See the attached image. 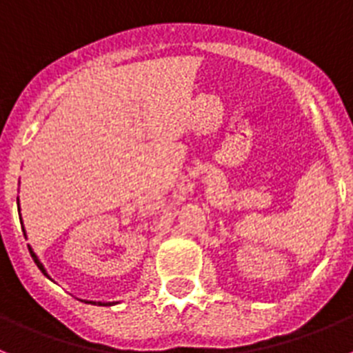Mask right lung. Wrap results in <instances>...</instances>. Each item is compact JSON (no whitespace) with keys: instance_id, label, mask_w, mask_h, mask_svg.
Returning a JSON list of instances; mask_svg holds the SVG:
<instances>
[{"instance_id":"add662e5","label":"right lung","mask_w":353,"mask_h":353,"mask_svg":"<svg viewBox=\"0 0 353 353\" xmlns=\"http://www.w3.org/2000/svg\"><path fill=\"white\" fill-rule=\"evenodd\" d=\"M28 250H30V248H28ZM30 254H32V259H34V262L37 263V268H39L41 271L44 272V274H46V271H44V268H43V263L39 262V259H37V256H35V253H34V251H32V250H30ZM88 303H90V301H88ZM99 305H108V303H99Z\"/></svg>"}]
</instances>
